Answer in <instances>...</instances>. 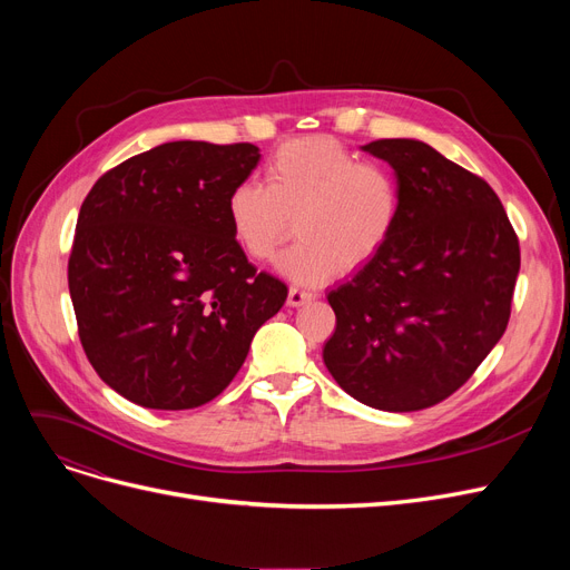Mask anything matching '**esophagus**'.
<instances>
[{
    "label": "esophagus",
    "mask_w": 570,
    "mask_h": 570,
    "mask_svg": "<svg viewBox=\"0 0 570 570\" xmlns=\"http://www.w3.org/2000/svg\"><path fill=\"white\" fill-rule=\"evenodd\" d=\"M314 297V293L312 291H305V288H297V286H293L291 291H288V307H301V305H305V303H309Z\"/></svg>",
    "instance_id": "34e87169"
}]
</instances>
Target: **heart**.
I'll list each match as a JSON object with an SVG mask.
<instances>
[{
	"mask_svg": "<svg viewBox=\"0 0 570 570\" xmlns=\"http://www.w3.org/2000/svg\"><path fill=\"white\" fill-rule=\"evenodd\" d=\"M400 213L395 173L333 138L284 142L265 164V185L243 179L226 198L233 239L256 263L273 261L295 228L301 239L279 269L305 286L370 265L391 243Z\"/></svg>",
	"mask_w": 570,
	"mask_h": 570,
	"instance_id": "1",
	"label": "heart"
}]
</instances>
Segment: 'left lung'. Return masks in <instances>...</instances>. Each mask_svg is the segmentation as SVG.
Here are the masks:
<instances>
[{"instance_id":"obj_1","label":"left lung","mask_w":570,"mask_h":570,"mask_svg":"<svg viewBox=\"0 0 570 570\" xmlns=\"http://www.w3.org/2000/svg\"><path fill=\"white\" fill-rule=\"evenodd\" d=\"M365 153L393 166L402 213L385 249L327 293L323 363L353 400L421 411L451 397L501 340L520 243L483 177L413 138Z\"/></svg>"}]
</instances>
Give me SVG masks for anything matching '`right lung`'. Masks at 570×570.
<instances>
[{"label": "right lung", "mask_w": 570, "mask_h": 570, "mask_svg": "<svg viewBox=\"0 0 570 570\" xmlns=\"http://www.w3.org/2000/svg\"><path fill=\"white\" fill-rule=\"evenodd\" d=\"M258 159L252 142H164L82 200L69 258L78 335L129 402L183 411L215 400L286 303V284L256 273L226 219L230 189Z\"/></svg>", "instance_id": "add662e5"}]
</instances>
